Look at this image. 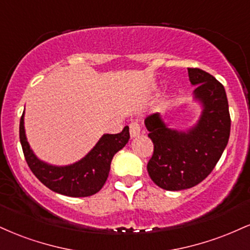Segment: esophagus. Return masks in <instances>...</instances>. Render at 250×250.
Instances as JSON below:
<instances>
[{
    "instance_id": "obj_1",
    "label": "esophagus",
    "mask_w": 250,
    "mask_h": 250,
    "mask_svg": "<svg viewBox=\"0 0 250 250\" xmlns=\"http://www.w3.org/2000/svg\"><path fill=\"white\" fill-rule=\"evenodd\" d=\"M141 130H142V127L139 121H133L130 125H129V133H130L131 137L139 136V135L141 134Z\"/></svg>"
}]
</instances>
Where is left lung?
Returning a JSON list of instances; mask_svg holds the SVG:
<instances>
[{
    "label": "left lung",
    "mask_w": 250,
    "mask_h": 250,
    "mask_svg": "<svg viewBox=\"0 0 250 250\" xmlns=\"http://www.w3.org/2000/svg\"><path fill=\"white\" fill-rule=\"evenodd\" d=\"M188 75L191 84L196 85L194 97L203 105L197 125L183 133L169 129L159 113L145 120L154 145L148 174L166 190H182L202 182L219 162L230 134L225 87L199 68H188Z\"/></svg>",
    "instance_id": "1"
}]
</instances>
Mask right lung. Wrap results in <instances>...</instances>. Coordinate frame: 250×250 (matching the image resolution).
Segmentation results:
<instances>
[{
	"label": "right lung",
	"instance_id": "1",
	"mask_svg": "<svg viewBox=\"0 0 250 250\" xmlns=\"http://www.w3.org/2000/svg\"><path fill=\"white\" fill-rule=\"evenodd\" d=\"M24 111L20 120V141L30 170L45 187L71 197H85L101 190L108 179L114 155L127 145L129 127L119 134H104L89 153L74 165L55 167L40 161L29 147L24 133Z\"/></svg>",
	"mask_w": 250,
	"mask_h": 250
}]
</instances>
